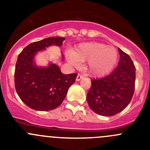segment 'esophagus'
Masks as SVG:
<instances>
[{
    "label": "esophagus",
    "mask_w": 150,
    "mask_h": 150,
    "mask_svg": "<svg viewBox=\"0 0 150 150\" xmlns=\"http://www.w3.org/2000/svg\"><path fill=\"white\" fill-rule=\"evenodd\" d=\"M83 78V75H81V74H80V73H78V75H77L76 81H81V80Z\"/></svg>",
    "instance_id": "1"
}]
</instances>
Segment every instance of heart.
<instances>
[{"label":"heart","instance_id":"heart-1","mask_svg":"<svg viewBox=\"0 0 150 150\" xmlns=\"http://www.w3.org/2000/svg\"><path fill=\"white\" fill-rule=\"evenodd\" d=\"M118 59V53L112 46L103 43L86 42L71 52L70 60L78 64L86 61V70L96 76H101L111 70Z\"/></svg>","mask_w":150,"mask_h":150}]
</instances>
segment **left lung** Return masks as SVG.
<instances>
[{"mask_svg":"<svg viewBox=\"0 0 150 150\" xmlns=\"http://www.w3.org/2000/svg\"><path fill=\"white\" fill-rule=\"evenodd\" d=\"M118 66L107 76L91 80L86 100L96 114L110 117L122 111L135 91L136 67L129 55L119 49Z\"/></svg>","mask_w":150,"mask_h":150,"instance_id":"8db88e82","label":"left lung"}]
</instances>
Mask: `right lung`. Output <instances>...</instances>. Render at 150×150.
Returning a JSON list of instances; mask_svg holds the SVG:
<instances>
[{"instance_id":"add662e5","label":"right lung","mask_w":150,"mask_h":150,"mask_svg":"<svg viewBox=\"0 0 150 150\" xmlns=\"http://www.w3.org/2000/svg\"><path fill=\"white\" fill-rule=\"evenodd\" d=\"M63 37H49L30 43L19 54L14 71V85L22 101L36 110H50L59 107L74 83L78 74L64 75L57 65L38 67L33 57L38 51L50 45L62 46Z\"/></svg>"}]
</instances>
